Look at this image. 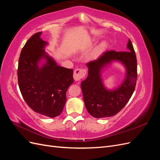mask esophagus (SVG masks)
<instances>
[{"mask_svg": "<svg viewBox=\"0 0 160 160\" xmlns=\"http://www.w3.org/2000/svg\"><path fill=\"white\" fill-rule=\"evenodd\" d=\"M86 69H77L74 71L73 77L75 81H79L83 79L86 75Z\"/></svg>", "mask_w": 160, "mask_h": 160, "instance_id": "esophagus-1", "label": "esophagus"}]
</instances>
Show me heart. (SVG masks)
Returning a JSON list of instances; mask_svg holds the SVG:
<instances>
[{
    "mask_svg": "<svg viewBox=\"0 0 160 160\" xmlns=\"http://www.w3.org/2000/svg\"><path fill=\"white\" fill-rule=\"evenodd\" d=\"M105 47H106L105 43V42L101 43V44H100L98 47V48H97L96 50L95 51V55H98V54H99V53H100L101 52H102L105 49Z\"/></svg>",
    "mask_w": 160,
    "mask_h": 160,
    "instance_id": "b5f03b06",
    "label": "heart"
}]
</instances>
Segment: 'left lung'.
<instances>
[{"instance_id":"left-lung-1","label":"left lung","mask_w":160,"mask_h":160,"mask_svg":"<svg viewBox=\"0 0 160 160\" xmlns=\"http://www.w3.org/2000/svg\"><path fill=\"white\" fill-rule=\"evenodd\" d=\"M128 51H108L98 59L87 63L88 75L81 87L85 105L89 113L96 118L111 117L118 113L128 103L137 81V58L129 39ZM113 60H119L127 68V77L122 85L113 91L106 90L100 78V70Z\"/></svg>"}]
</instances>
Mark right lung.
<instances>
[{"label":"right lung","mask_w":160,"mask_h":160,"mask_svg":"<svg viewBox=\"0 0 160 160\" xmlns=\"http://www.w3.org/2000/svg\"><path fill=\"white\" fill-rule=\"evenodd\" d=\"M41 32L29 38L21 52L18 65L19 89L27 104L34 111L49 118L59 115L63 109L66 92L73 83V70L57 65L43 49L47 42ZM42 58L46 62L39 68Z\"/></svg>","instance_id":"right-lung-1"}]
</instances>
